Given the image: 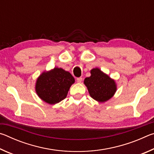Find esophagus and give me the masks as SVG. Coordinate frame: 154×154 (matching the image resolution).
Here are the masks:
<instances>
[{
	"label": "esophagus",
	"mask_w": 154,
	"mask_h": 154,
	"mask_svg": "<svg viewBox=\"0 0 154 154\" xmlns=\"http://www.w3.org/2000/svg\"><path fill=\"white\" fill-rule=\"evenodd\" d=\"M77 82L78 83H82V77H77Z\"/></svg>",
	"instance_id": "1"
}]
</instances>
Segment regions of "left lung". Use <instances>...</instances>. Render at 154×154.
<instances>
[{"label":"left lung","instance_id":"8db88e82","mask_svg":"<svg viewBox=\"0 0 154 154\" xmlns=\"http://www.w3.org/2000/svg\"><path fill=\"white\" fill-rule=\"evenodd\" d=\"M91 76L86 77L84 84L91 97L99 103H104L113 96L117 90L113 79L98 68L90 71Z\"/></svg>","mask_w":154,"mask_h":154}]
</instances>
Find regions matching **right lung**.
<instances>
[{
	"label": "right lung",
	"instance_id": "add662e5",
	"mask_svg": "<svg viewBox=\"0 0 154 154\" xmlns=\"http://www.w3.org/2000/svg\"><path fill=\"white\" fill-rule=\"evenodd\" d=\"M74 77L69 72L56 67L49 71H44L36 79L35 90L41 100L54 105L66 97Z\"/></svg>",
	"mask_w": 154,
	"mask_h": 154
}]
</instances>
